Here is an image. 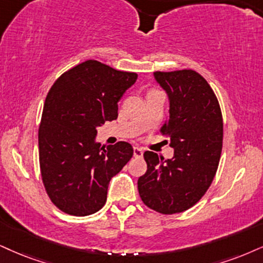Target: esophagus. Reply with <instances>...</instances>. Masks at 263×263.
Masks as SVG:
<instances>
[{"label":"esophagus","mask_w":263,"mask_h":263,"mask_svg":"<svg viewBox=\"0 0 263 263\" xmlns=\"http://www.w3.org/2000/svg\"><path fill=\"white\" fill-rule=\"evenodd\" d=\"M142 155H144V151H142V148L134 147V156L135 157H142Z\"/></svg>","instance_id":"esophagus-1"}]
</instances>
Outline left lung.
<instances>
[{
    "mask_svg": "<svg viewBox=\"0 0 263 263\" xmlns=\"http://www.w3.org/2000/svg\"><path fill=\"white\" fill-rule=\"evenodd\" d=\"M170 99V116L161 133L174 156L164 161L152 151L147 171L138 180L142 202L162 215L189 210L205 195L218 168L223 118L218 100L205 78L191 69L155 72Z\"/></svg>",
    "mask_w": 263,
    "mask_h": 263,
    "instance_id": "left-lung-1",
    "label": "left lung"
}]
</instances>
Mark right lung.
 Masks as SVG:
<instances>
[{
    "instance_id": "right-lung-1",
    "label": "right lung",
    "mask_w": 263,
    "mask_h": 263,
    "mask_svg": "<svg viewBox=\"0 0 263 263\" xmlns=\"http://www.w3.org/2000/svg\"><path fill=\"white\" fill-rule=\"evenodd\" d=\"M138 74L89 60L64 72L51 86L39 126V160L48 197L64 213L89 216L103 207L109 180L133 157L129 142L107 148L96 128L118 117L123 93Z\"/></svg>"
}]
</instances>
